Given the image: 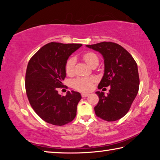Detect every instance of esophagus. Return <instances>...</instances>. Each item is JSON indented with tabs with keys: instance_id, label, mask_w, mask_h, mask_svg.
I'll list each match as a JSON object with an SVG mask.
<instances>
[{
	"instance_id": "34e87169",
	"label": "esophagus",
	"mask_w": 160,
	"mask_h": 160,
	"mask_svg": "<svg viewBox=\"0 0 160 160\" xmlns=\"http://www.w3.org/2000/svg\"><path fill=\"white\" fill-rule=\"evenodd\" d=\"M89 95H90V94H88V93H82V97H88Z\"/></svg>"
}]
</instances>
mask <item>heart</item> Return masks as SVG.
Returning a JSON list of instances; mask_svg holds the SVG:
<instances>
[{
    "label": "heart",
    "instance_id": "heart-1",
    "mask_svg": "<svg viewBox=\"0 0 160 160\" xmlns=\"http://www.w3.org/2000/svg\"><path fill=\"white\" fill-rule=\"evenodd\" d=\"M83 59L88 66L92 67L94 65L99 63V58L95 53L93 52H88L83 55ZM75 61L73 58H70L67 61L66 64V71L68 75H72L74 72ZM93 79L90 78H77L73 81L74 88L79 91L87 92L90 90L92 87Z\"/></svg>",
    "mask_w": 160,
    "mask_h": 160
}]
</instances>
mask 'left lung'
<instances>
[{"mask_svg": "<svg viewBox=\"0 0 160 160\" xmlns=\"http://www.w3.org/2000/svg\"><path fill=\"white\" fill-rule=\"evenodd\" d=\"M86 47L98 51L104 58V72L98 89L110 86L107 95L96 92L99 100L94 112L103 120L117 121L128 113L138 92L136 62L125 48L116 43L103 42Z\"/></svg>", "mask_w": 160, "mask_h": 160, "instance_id": "1", "label": "left lung"}]
</instances>
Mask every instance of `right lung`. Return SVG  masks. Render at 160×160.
<instances>
[{"mask_svg":"<svg viewBox=\"0 0 160 160\" xmlns=\"http://www.w3.org/2000/svg\"><path fill=\"white\" fill-rule=\"evenodd\" d=\"M80 44L51 42L32 56L27 68L25 88L29 102L34 112L46 122L63 126L73 120L78 102V92L58 94L66 76V64L69 56L82 47Z\"/></svg>","mask_w":160,"mask_h":160,"instance_id":"obj_1","label":"right lung"}]
</instances>
